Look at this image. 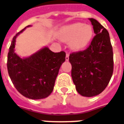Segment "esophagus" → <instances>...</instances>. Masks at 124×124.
I'll return each mask as SVG.
<instances>
[{
    "instance_id": "34e87169",
    "label": "esophagus",
    "mask_w": 124,
    "mask_h": 124,
    "mask_svg": "<svg viewBox=\"0 0 124 124\" xmlns=\"http://www.w3.org/2000/svg\"><path fill=\"white\" fill-rule=\"evenodd\" d=\"M69 54H67L65 57V60L66 61H69Z\"/></svg>"
}]
</instances>
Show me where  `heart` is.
Wrapping results in <instances>:
<instances>
[{
  "label": "heart",
  "mask_w": 124,
  "mask_h": 124,
  "mask_svg": "<svg viewBox=\"0 0 124 124\" xmlns=\"http://www.w3.org/2000/svg\"><path fill=\"white\" fill-rule=\"evenodd\" d=\"M93 35V30L92 26L84 25L82 23H75L61 28L59 37L63 42H69L71 50L80 51L88 46Z\"/></svg>",
  "instance_id": "obj_1"
}]
</instances>
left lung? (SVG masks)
Returning <instances> with one entry per match:
<instances>
[{
    "label": "left lung",
    "mask_w": 124,
    "mask_h": 124,
    "mask_svg": "<svg viewBox=\"0 0 124 124\" xmlns=\"http://www.w3.org/2000/svg\"><path fill=\"white\" fill-rule=\"evenodd\" d=\"M95 36L86 50L70 54L71 76L76 90L84 97L100 94L113 73V52L108 32L96 19L90 18Z\"/></svg>",
    "instance_id": "left-lung-1"
}]
</instances>
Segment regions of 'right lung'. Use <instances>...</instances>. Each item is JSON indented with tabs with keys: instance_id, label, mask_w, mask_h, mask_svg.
I'll return each instance as SVG.
<instances>
[{
	"instance_id": "right-lung-1",
	"label": "right lung",
	"mask_w": 124,
	"mask_h": 124,
	"mask_svg": "<svg viewBox=\"0 0 124 124\" xmlns=\"http://www.w3.org/2000/svg\"><path fill=\"white\" fill-rule=\"evenodd\" d=\"M13 38L8 54L7 68L10 78L16 90L27 98L41 99L50 95L60 67L65 61L64 52L54 53L48 47L21 58L15 52L16 38L27 27Z\"/></svg>"
}]
</instances>
